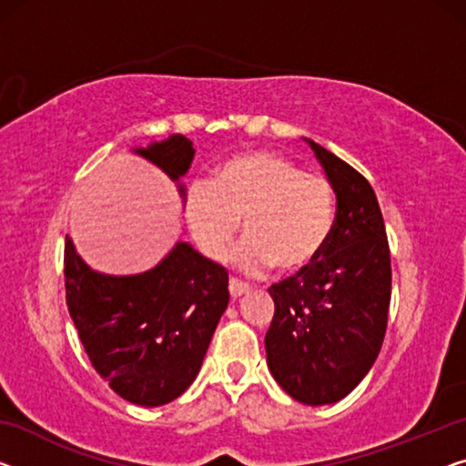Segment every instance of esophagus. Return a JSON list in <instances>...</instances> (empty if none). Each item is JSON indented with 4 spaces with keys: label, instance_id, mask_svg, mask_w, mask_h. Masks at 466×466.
Instances as JSON below:
<instances>
[{
    "label": "esophagus",
    "instance_id": "1",
    "mask_svg": "<svg viewBox=\"0 0 466 466\" xmlns=\"http://www.w3.org/2000/svg\"><path fill=\"white\" fill-rule=\"evenodd\" d=\"M228 289H230V297H232V299H238V297L247 295L248 290H251V289H248V284L236 280V278H230V284H228Z\"/></svg>",
    "mask_w": 466,
    "mask_h": 466
}]
</instances>
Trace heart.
Segmentation results:
<instances>
[{"label":"heart","mask_w":466,"mask_h":466,"mask_svg":"<svg viewBox=\"0 0 466 466\" xmlns=\"http://www.w3.org/2000/svg\"><path fill=\"white\" fill-rule=\"evenodd\" d=\"M184 215L207 259L221 261L240 230L238 263L247 272L269 266L299 274L322 255L335 224L329 179L269 150L242 152L221 163L209 182L186 192Z\"/></svg>","instance_id":"obj_1"}]
</instances>
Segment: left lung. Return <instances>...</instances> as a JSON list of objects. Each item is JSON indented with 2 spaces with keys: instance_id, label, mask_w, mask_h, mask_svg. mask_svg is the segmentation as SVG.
<instances>
[{
  "instance_id": "1",
  "label": "left lung",
  "mask_w": 466,
  "mask_h": 466,
  "mask_svg": "<svg viewBox=\"0 0 466 466\" xmlns=\"http://www.w3.org/2000/svg\"><path fill=\"white\" fill-rule=\"evenodd\" d=\"M337 197L322 255L308 269L272 284L266 332L268 368L290 398L335 404L360 385L385 339L391 257L380 207L368 179L320 144L305 140Z\"/></svg>"
}]
</instances>
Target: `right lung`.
Returning <instances> with one entry per match:
<instances>
[{
  "instance_id": "add662e5",
  "label": "right lung",
  "mask_w": 466,
  "mask_h": 466,
  "mask_svg": "<svg viewBox=\"0 0 466 466\" xmlns=\"http://www.w3.org/2000/svg\"><path fill=\"white\" fill-rule=\"evenodd\" d=\"M173 182L186 176L194 148L173 134L136 148ZM182 198L186 190L177 184ZM66 305L96 372L131 404H169L192 385L230 301L228 272L177 242L148 272L108 276L87 266L65 242Z\"/></svg>"
}]
</instances>
